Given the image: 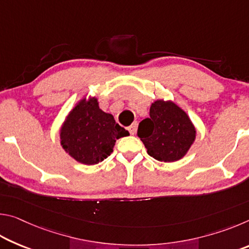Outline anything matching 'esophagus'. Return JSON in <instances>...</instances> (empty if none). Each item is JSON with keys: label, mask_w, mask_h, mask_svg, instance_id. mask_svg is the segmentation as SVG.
I'll return each mask as SVG.
<instances>
[{"label": "esophagus", "mask_w": 249, "mask_h": 249, "mask_svg": "<svg viewBox=\"0 0 249 249\" xmlns=\"http://www.w3.org/2000/svg\"><path fill=\"white\" fill-rule=\"evenodd\" d=\"M127 129H128V132L130 133V135L136 134V129H137V123H136V122H134V123L130 125Z\"/></svg>", "instance_id": "1"}]
</instances>
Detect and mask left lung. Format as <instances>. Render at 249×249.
Returning <instances> with one entry per match:
<instances>
[{"instance_id": "1", "label": "left lung", "mask_w": 249, "mask_h": 249, "mask_svg": "<svg viewBox=\"0 0 249 249\" xmlns=\"http://www.w3.org/2000/svg\"><path fill=\"white\" fill-rule=\"evenodd\" d=\"M137 135L147 153L158 161L175 162L182 159L196 137L190 117L171 100L151 103L149 119L138 125Z\"/></svg>"}]
</instances>
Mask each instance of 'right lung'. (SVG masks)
<instances>
[{
  "instance_id": "obj_1",
  "label": "right lung",
  "mask_w": 249,
  "mask_h": 249,
  "mask_svg": "<svg viewBox=\"0 0 249 249\" xmlns=\"http://www.w3.org/2000/svg\"><path fill=\"white\" fill-rule=\"evenodd\" d=\"M129 133L114 117L100 108L96 96L79 100L62 123L60 145L70 157L83 165H96L112 154L116 140Z\"/></svg>"
}]
</instances>
